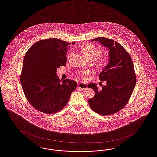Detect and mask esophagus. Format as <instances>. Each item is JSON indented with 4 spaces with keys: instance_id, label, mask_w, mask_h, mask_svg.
Instances as JSON below:
<instances>
[{
    "instance_id": "esophagus-1",
    "label": "esophagus",
    "mask_w": 157,
    "mask_h": 157,
    "mask_svg": "<svg viewBox=\"0 0 157 157\" xmlns=\"http://www.w3.org/2000/svg\"><path fill=\"white\" fill-rule=\"evenodd\" d=\"M78 88H80L82 90H85L86 88H87V85L86 83H79L78 84Z\"/></svg>"
}]
</instances>
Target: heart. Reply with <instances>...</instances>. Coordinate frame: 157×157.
<instances>
[{
	"label": "heart",
	"instance_id": "obj_1",
	"mask_svg": "<svg viewBox=\"0 0 157 157\" xmlns=\"http://www.w3.org/2000/svg\"><path fill=\"white\" fill-rule=\"evenodd\" d=\"M82 53L86 58H91L93 60L95 59L101 54V48L98 45L94 44L88 43L84 44L81 48ZM109 62V57L107 56H101L98 57L96 60V64L98 68H102L106 67ZM89 74L88 71H83L80 73L79 75L80 77L85 79V76Z\"/></svg>",
	"mask_w": 157,
	"mask_h": 157
}]
</instances>
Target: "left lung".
<instances>
[{"instance_id":"8db88e82","label":"left lung","mask_w":157,"mask_h":157,"mask_svg":"<svg viewBox=\"0 0 157 157\" xmlns=\"http://www.w3.org/2000/svg\"><path fill=\"white\" fill-rule=\"evenodd\" d=\"M92 41H99L109 48V61L99 75L101 81L106 82V85L100 89L94 83L88 85L95 92L88 103L94 112L107 116L119 112L127 104L136 83V76L132 58L121 44L105 37Z\"/></svg>"}]
</instances>
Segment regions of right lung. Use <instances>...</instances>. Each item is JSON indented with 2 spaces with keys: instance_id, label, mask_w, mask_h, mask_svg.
<instances>
[{
  "instance_id": "1",
  "label": "right lung",
  "mask_w": 157,
  "mask_h": 157,
  "mask_svg": "<svg viewBox=\"0 0 157 157\" xmlns=\"http://www.w3.org/2000/svg\"><path fill=\"white\" fill-rule=\"evenodd\" d=\"M68 43L58 38L41 40L25 53L20 82L26 99L38 111L45 114L59 112L67 105L76 82L60 80L56 71L67 63Z\"/></svg>"
}]
</instances>
